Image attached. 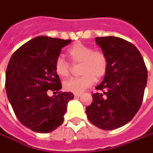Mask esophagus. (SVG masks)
<instances>
[{
	"mask_svg": "<svg viewBox=\"0 0 153 153\" xmlns=\"http://www.w3.org/2000/svg\"><path fill=\"white\" fill-rule=\"evenodd\" d=\"M82 95V93H75L74 94L75 98H79V97H81Z\"/></svg>",
	"mask_w": 153,
	"mask_h": 153,
	"instance_id": "obj_1",
	"label": "esophagus"
}]
</instances>
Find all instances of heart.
Here are the masks:
<instances>
[{"label": "heart", "instance_id": "obj_1", "mask_svg": "<svg viewBox=\"0 0 153 153\" xmlns=\"http://www.w3.org/2000/svg\"><path fill=\"white\" fill-rule=\"evenodd\" d=\"M67 54L73 64L81 63L80 72L82 76L65 80L63 82L65 91L82 93L92 86L96 79L102 78L107 72L108 57L101 50H93L91 46L76 43L70 48ZM55 71L61 77H66L71 71V65L62 56H58L55 61Z\"/></svg>", "mask_w": 153, "mask_h": 153}]
</instances>
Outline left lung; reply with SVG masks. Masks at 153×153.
I'll return each mask as SVG.
<instances>
[{"instance_id": "8db88e82", "label": "left lung", "mask_w": 153, "mask_h": 153, "mask_svg": "<svg viewBox=\"0 0 153 153\" xmlns=\"http://www.w3.org/2000/svg\"><path fill=\"white\" fill-rule=\"evenodd\" d=\"M97 45L107 55L108 65L103 82L86 108L88 119L102 130H114L131 121L141 108L147 69L140 51L118 37H98Z\"/></svg>"}]
</instances>
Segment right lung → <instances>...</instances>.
Returning a JSON list of instances; mask_svg holds the SVG:
<instances>
[{"label":"right lung","instance_id":"1","mask_svg":"<svg viewBox=\"0 0 153 153\" xmlns=\"http://www.w3.org/2000/svg\"><path fill=\"white\" fill-rule=\"evenodd\" d=\"M71 39L36 37L18 48L7 65L6 91L18 120L38 133L55 131L63 123L72 93L61 92L55 61ZM48 91L57 93L50 98Z\"/></svg>","mask_w":153,"mask_h":153}]
</instances>
